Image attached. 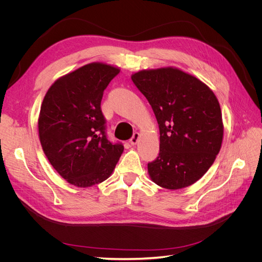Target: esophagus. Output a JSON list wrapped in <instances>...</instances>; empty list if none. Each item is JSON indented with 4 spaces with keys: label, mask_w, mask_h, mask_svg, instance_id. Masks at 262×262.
<instances>
[{
    "label": "esophagus",
    "mask_w": 262,
    "mask_h": 262,
    "mask_svg": "<svg viewBox=\"0 0 262 262\" xmlns=\"http://www.w3.org/2000/svg\"><path fill=\"white\" fill-rule=\"evenodd\" d=\"M139 138H140V133H139V132H134L132 138L130 139V143H131L132 145H136L138 140H139Z\"/></svg>",
    "instance_id": "esophagus-1"
}]
</instances>
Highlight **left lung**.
I'll use <instances>...</instances> for the list:
<instances>
[{"instance_id": "8db88e82", "label": "left lung", "mask_w": 262, "mask_h": 262, "mask_svg": "<svg viewBox=\"0 0 262 262\" xmlns=\"http://www.w3.org/2000/svg\"><path fill=\"white\" fill-rule=\"evenodd\" d=\"M131 78L160 128V153L147 164L150 178L170 190L194 184L212 166L223 140L215 95L196 77L172 68L140 71Z\"/></svg>"}]
</instances>
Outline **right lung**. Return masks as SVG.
I'll return each instance as SVG.
<instances>
[{
    "instance_id": "obj_1",
    "label": "right lung",
    "mask_w": 262,
    "mask_h": 262,
    "mask_svg": "<svg viewBox=\"0 0 262 262\" xmlns=\"http://www.w3.org/2000/svg\"><path fill=\"white\" fill-rule=\"evenodd\" d=\"M120 70L90 63L55 81L38 120L39 139L53 168L70 184L91 187L106 180L123 152L107 138L100 102Z\"/></svg>"
}]
</instances>
